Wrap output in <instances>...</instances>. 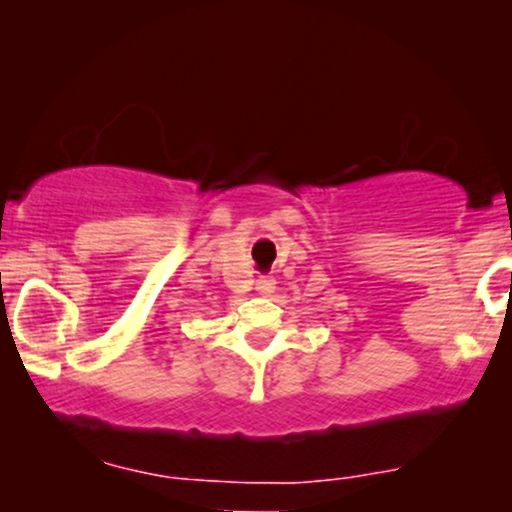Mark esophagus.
<instances>
[{
    "label": "esophagus",
    "mask_w": 512,
    "mask_h": 512,
    "mask_svg": "<svg viewBox=\"0 0 512 512\" xmlns=\"http://www.w3.org/2000/svg\"><path fill=\"white\" fill-rule=\"evenodd\" d=\"M256 291L261 293V296H270V293L275 291V279H272V277H258L256 279Z\"/></svg>",
    "instance_id": "34e87169"
}]
</instances>
